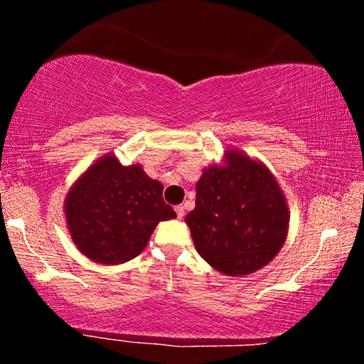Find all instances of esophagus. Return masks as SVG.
I'll list each match as a JSON object with an SVG mask.
<instances>
[{
	"label": "esophagus",
	"mask_w": 364,
	"mask_h": 364,
	"mask_svg": "<svg viewBox=\"0 0 364 364\" xmlns=\"http://www.w3.org/2000/svg\"><path fill=\"white\" fill-rule=\"evenodd\" d=\"M175 212H176V217L180 218V220L184 217V207L183 205H176L175 207Z\"/></svg>",
	"instance_id": "esophagus-1"
}]
</instances>
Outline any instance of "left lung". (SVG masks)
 <instances>
[{"label":"left lung","mask_w":364,"mask_h":364,"mask_svg":"<svg viewBox=\"0 0 364 364\" xmlns=\"http://www.w3.org/2000/svg\"><path fill=\"white\" fill-rule=\"evenodd\" d=\"M287 200L262 160L228 149L202 170L186 225L199 255L220 273L245 276L273 260L289 232Z\"/></svg>","instance_id":"1"}]
</instances>
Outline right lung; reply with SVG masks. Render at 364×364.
Wrapping results in <instances>:
<instances>
[{"label":"right lung","mask_w":364,"mask_h":364,"mask_svg":"<svg viewBox=\"0 0 364 364\" xmlns=\"http://www.w3.org/2000/svg\"><path fill=\"white\" fill-rule=\"evenodd\" d=\"M164 186L143 165H122L107 152L72 184L64 200L67 230L90 260L120 264L138 257L160 221L176 218Z\"/></svg>","instance_id":"add662e5"}]
</instances>
